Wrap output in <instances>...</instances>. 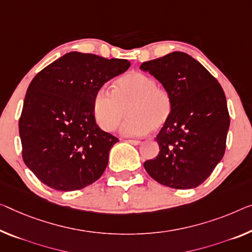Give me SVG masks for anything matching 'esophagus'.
Wrapping results in <instances>:
<instances>
[{
	"label": "esophagus",
	"instance_id": "1",
	"mask_svg": "<svg viewBox=\"0 0 252 252\" xmlns=\"http://www.w3.org/2000/svg\"><path fill=\"white\" fill-rule=\"evenodd\" d=\"M127 142L130 143L133 145H139L141 144V141H137V139H127Z\"/></svg>",
	"mask_w": 252,
	"mask_h": 252
}]
</instances>
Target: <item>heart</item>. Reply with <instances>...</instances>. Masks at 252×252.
I'll list each match as a JSON object with an SVG mask.
<instances>
[{
	"mask_svg": "<svg viewBox=\"0 0 252 252\" xmlns=\"http://www.w3.org/2000/svg\"><path fill=\"white\" fill-rule=\"evenodd\" d=\"M172 96L158 88L154 77L145 73L130 72L116 80L114 94L101 88L94 95L92 113L99 127L114 130L125 116L121 131L126 136H143L152 129L160 130L172 114Z\"/></svg>",
	"mask_w": 252,
	"mask_h": 252,
	"instance_id": "b5f03b06",
	"label": "heart"
}]
</instances>
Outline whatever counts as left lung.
I'll return each instance as SVG.
<instances>
[{
    "label": "left lung",
    "mask_w": 252,
    "mask_h": 252,
    "mask_svg": "<svg viewBox=\"0 0 252 252\" xmlns=\"http://www.w3.org/2000/svg\"><path fill=\"white\" fill-rule=\"evenodd\" d=\"M149 72L172 96V114L158 134L160 152L144 162L158 184L191 189L208 177L225 152L230 116L218 80L198 61L183 52L144 62Z\"/></svg>",
    "instance_id": "8db88e82"
}]
</instances>
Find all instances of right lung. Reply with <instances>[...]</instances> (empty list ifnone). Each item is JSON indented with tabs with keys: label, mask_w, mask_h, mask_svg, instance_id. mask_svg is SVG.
I'll return each instance as SVG.
<instances>
[{
	"label": "right lung",
	"mask_w": 252,
	"mask_h": 252,
	"mask_svg": "<svg viewBox=\"0 0 252 252\" xmlns=\"http://www.w3.org/2000/svg\"><path fill=\"white\" fill-rule=\"evenodd\" d=\"M127 60L69 52L30 82L19 119L22 158L42 184L79 190L99 179L117 137L96 125V90L128 69Z\"/></svg>",
	"instance_id": "right-lung-1"
}]
</instances>
